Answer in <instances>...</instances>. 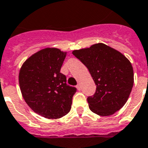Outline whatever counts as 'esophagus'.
I'll return each instance as SVG.
<instances>
[{
	"label": "esophagus",
	"mask_w": 148,
	"mask_h": 148,
	"mask_svg": "<svg viewBox=\"0 0 148 148\" xmlns=\"http://www.w3.org/2000/svg\"><path fill=\"white\" fill-rule=\"evenodd\" d=\"M77 88L78 90H80V89H81V87H80V84H78L77 85Z\"/></svg>",
	"instance_id": "1"
}]
</instances>
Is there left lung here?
Wrapping results in <instances>:
<instances>
[{"label":"left lung","mask_w":148,"mask_h":148,"mask_svg":"<svg viewBox=\"0 0 148 148\" xmlns=\"http://www.w3.org/2000/svg\"><path fill=\"white\" fill-rule=\"evenodd\" d=\"M72 53L87 68L97 85L94 95L87 98L91 111L109 116L123 107L134 84V72L129 60L103 43L74 50Z\"/></svg>","instance_id":"obj_1"}]
</instances>
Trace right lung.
I'll use <instances>...</instances> for the list:
<instances>
[{"label":"right lung","mask_w":148,"mask_h":148,"mask_svg":"<svg viewBox=\"0 0 148 148\" xmlns=\"http://www.w3.org/2000/svg\"><path fill=\"white\" fill-rule=\"evenodd\" d=\"M67 52L45 48L23 64L19 84L24 100L32 110L49 119H57L70 112L77 89L66 84L60 72Z\"/></svg>","instance_id":"obj_1"}]
</instances>
